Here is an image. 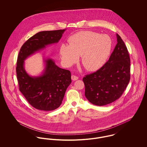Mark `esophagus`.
I'll return each instance as SVG.
<instances>
[{"label":"esophagus","mask_w":147,"mask_h":147,"mask_svg":"<svg viewBox=\"0 0 147 147\" xmlns=\"http://www.w3.org/2000/svg\"><path fill=\"white\" fill-rule=\"evenodd\" d=\"M71 79H72V80L75 81V80H77L79 79V78H78V76H75V75H72V76H71Z\"/></svg>","instance_id":"obj_1"}]
</instances>
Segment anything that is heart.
Segmentation results:
<instances>
[{"mask_svg":"<svg viewBox=\"0 0 147 147\" xmlns=\"http://www.w3.org/2000/svg\"><path fill=\"white\" fill-rule=\"evenodd\" d=\"M68 44L62 43L59 48L62 60L66 65L76 63L82 57V63L88 71L97 70L108 58L111 49L109 36L92 31H80L68 38Z\"/></svg>","mask_w":147,"mask_h":147,"instance_id":"1","label":"heart"}]
</instances>
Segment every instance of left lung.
<instances>
[{
  "label": "left lung",
  "mask_w": 147,
  "mask_h": 147,
  "mask_svg": "<svg viewBox=\"0 0 147 147\" xmlns=\"http://www.w3.org/2000/svg\"><path fill=\"white\" fill-rule=\"evenodd\" d=\"M117 43L109 61L83 78L85 96L92 104L108 105L123 94L130 79V59L126 45L117 34Z\"/></svg>",
  "instance_id": "left-lung-1"
}]
</instances>
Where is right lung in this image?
Segmentation results:
<instances>
[{
  "mask_svg": "<svg viewBox=\"0 0 147 147\" xmlns=\"http://www.w3.org/2000/svg\"><path fill=\"white\" fill-rule=\"evenodd\" d=\"M65 30L38 32L25 42L20 50L16 67L19 89L28 102L37 109L51 111L60 106L71 83V72L59 68L51 58H44L42 74L32 76L25 69L24 61L46 46L59 42Z\"/></svg>",
  "mask_w": 147,
  "mask_h": 147,
  "instance_id": "right-lung-1",
  "label": "right lung"
}]
</instances>
